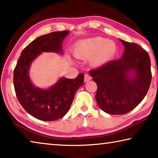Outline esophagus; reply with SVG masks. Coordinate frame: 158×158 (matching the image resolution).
I'll return each instance as SVG.
<instances>
[{
	"instance_id": "obj_1",
	"label": "esophagus",
	"mask_w": 158,
	"mask_h": 158,
	"mask_svg": "<svg viewBox=\"0 0 158 158\" xmlns=\"http://www.w3.org/2000/svg\"><path fill=\"white\" fill-rule=\"evenodd\" d=\"M90 79H91V77H90L89 74H85V75H84V81L85 82H87V81H90Z\"/></svg>"
}]
</instances>
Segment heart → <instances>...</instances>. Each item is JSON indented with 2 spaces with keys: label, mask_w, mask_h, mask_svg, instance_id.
Instances as JSON below:
<instances>
[{
  "label": "heart",
  "mask_w": 158,
  "mask_h": 158,
  "mask_svg": "<svg viewBox=\"0 0 158 158\" xmlns=\"http://www.w3.org/2000/svg\"><path fill=\"white\" fill-rule=\"evenodd\" d=\"M117 47L114 41L95 37L79 41L74 50V55L79 59H89L93 66H100L110 61L116 54Z\"/></svg>",
  "instance_id": "heart-1"
}]
</instances>
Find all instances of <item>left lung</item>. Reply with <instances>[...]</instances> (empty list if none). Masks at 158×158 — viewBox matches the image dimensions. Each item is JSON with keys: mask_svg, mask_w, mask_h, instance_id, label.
Segmentation results:
<instances>
[{"mask_svg": "<svg viewBox=\"0 0 158 158\" xmlns=\"http://www.w3.org/2000/svg\"><path fill=\"white\" fill-rule=\"evenodd\" d=\"M120 41L125 48L121 58L89 72L98 85L99 106L114 115L133 110L146 96L152 79L148 53L137 44Z\"/></svg>", "mask_w": 158, "mask_h": 158, "instance_id": "1", "label": "left lung"}]
</instances>
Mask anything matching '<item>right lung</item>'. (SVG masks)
<instances>
[{
	"label": "right lung",
	"mask_w": 158,
	"mask_h": 158,
	"mask_svg": "<svg viewBox=\"0 0 158 158\" xmlns=\"http://www.w3.org/2000/svg\"><path fill=\"white\" fill-rule=\"evenodd\" d=\"M69 33L56 31L37 37L22 51L15 68L13 83L18 100L29 114L40 121H53L65 116L84 84L82 73L73 79L61 77L48 89L35 86L29 77L32 62L42 52L63 53L62 42Z\"/></svg>",
	"instance_id": "add662e5"
}]
</instances>
